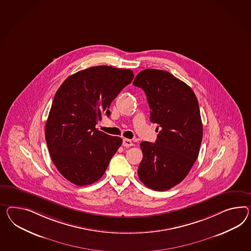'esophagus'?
Segmentation results:
<instances>
[{
    "instance_id": "34e87169",
    "label": "esophagus",
    "mask_w": 251,
    "mask_h": 251,
    "mask_svg": "<svg viewBox=\"0 0 251 251\" xmlns=\"http://www.w3.org/2000/svg\"><path fill=\"white\" fill-rule=\"evenodd\" d=\"M123 146H124V147H126V148H130V147L134 146V144H133L132 140L127 139V138H125V139L123 140Z\"/></svg>"
}]
</instances>
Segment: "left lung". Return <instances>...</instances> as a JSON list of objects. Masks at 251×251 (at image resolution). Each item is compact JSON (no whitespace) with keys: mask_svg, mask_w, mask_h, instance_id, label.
I'll return each instance as SVG.
<instances>
[{"mask_svg":"<svg viewBox=\"0 0 251 251\" xmlns=\"http://www.w3.org/2000/svg\"><path fill=\"white\" fill-rule=\"evenodd\" d=\"M133 84L145 91L150 121L159 129L155 143L142 142L139 179L156 191L179 184L200 154L203 126L193 90L167 71L146 69Z\"/></svg>","mask_w":251,"mask_h":251,"instance_id":"8db88e82","label":"left lung"}]
</instances>
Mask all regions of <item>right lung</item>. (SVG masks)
<instances>
[{"label":"right lung","mask_w":251,"mask_h":251,"mask_svg":"<svg viewBox=\"0 0 251 251\" xmlns=\"http://www.w3.org/2000/svg\"><path fill=\"white\" fill-rule=\"evenodd\" d=\"M133 71L99 65L77 72L58 88L45 125V140L61 175L76 186L102 177L122 138L96 128Z\"/></svg>","instance_id":"1"}]
</instances>
